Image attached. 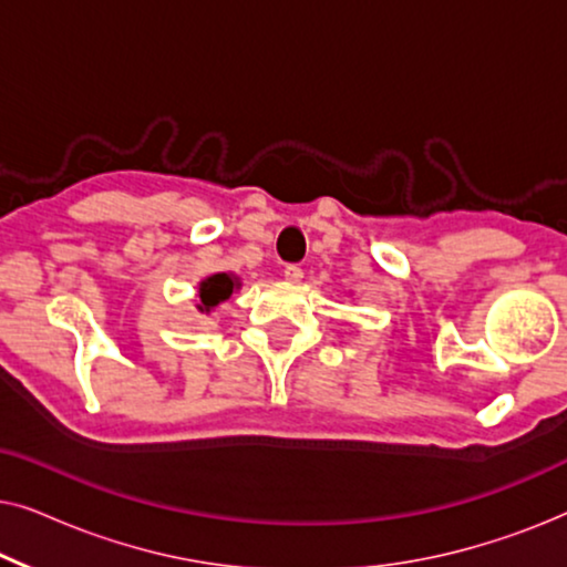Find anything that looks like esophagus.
Segmentation results:
<instances>
[{"mask_svg": "<svg viewBox=\"0 0 567 567\" xmlns=\"http://www.w3.org/2000/svg\"><path fill=\"white\" fill-rule=\"evenodd\" d=\"M284 278H286V284H299L301 278H305V270H301L299 266H286Z\"/></svg>", "mask_w": 567, "mask_h": 567, "instance_id": "obj_1", "label": "esophagus"}]
</instances>
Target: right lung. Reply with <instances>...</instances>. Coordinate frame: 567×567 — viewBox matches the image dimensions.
Wrapping results in <instances>:
<instances>
[{"label": "right lung", "instance_id": "add662e5", "mask_svg": "<svg viewBox=\"0 0 567 567\" xmlns=\"http://www.w3.org/2000/svg\"><path fill=\"white\" fill-rule=\"evenodd\" d=\"M239 281L231 274H214L204 278L198 286V309L200 312H212L216 305H221V301H227L231 297V291H235Z\"/></svg>", "mask_w": 567, "mask_h": 567}]
</instances>
